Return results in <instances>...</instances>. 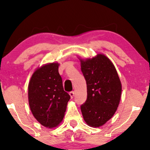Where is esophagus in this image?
I'll use <instances>...</instances> for the list:
<instances>
[{"label": "esophagus", "instance_id": "obj_1", "mask_svg": "<svg viewBox=\"0 0 150 150\" xmlns=\"http://www.w3.org/2000/svg\"><path fill=\"white\" fill-rule=\"evenodd\" d=\"M74 94H75V92L74 91L69 92V96H70L71 98H74Z\"/></svg>", "mask_w": 150, "mask_h": 150}]
</instances>
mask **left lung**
<instances>
[{"instance_id": "left-lung-1", "label": "left lung", "mask_w": 150, "mask_h": 150, "mask_svg": "<svg viewBox=\"0 0 150 150\" xmlns=\"http://www.w3.org/2000/svg\"><path fill=\"white\" fill-rule=\"evenodd\" d=\"M79 59L87 91V99L81 106L82 114L88 126L99 128L115 113L122 96V83L113 63L104 54Z\"/></svg>"}]
</instances>
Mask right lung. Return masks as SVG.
Returning <instances> with one entry per match:
<instances>
[{"label": "right lung", "instance_id": "add662e5", "mask_svg": "<svg viewBox=\"0 0 150 150\" xmlns=\"http://www.w3.org/2000/svg\"><path fill=\"white\" fill-rule=\"evenodd\" d=\"M59 63H48L37 68L28 86V104L37 121L48 128L61 124L70 96L63 87Z\"/></svg>", "mask_w": 150, "mask_h": 150}]
</instances>
